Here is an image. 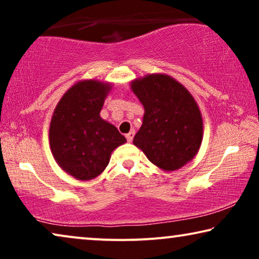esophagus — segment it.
<instances>
[{"label": "esophagus", "mask_w": 259, "mask_h": 259, "mask_svg": "<svg viewBox=\"0 0 259 259\" xmlns=\"http://www.w3.org/2000/svg\"><path fill=\"white\" fill-rule=\"evenodd\" d=\"M134 134H136V131H133V130L131 131L130 133H127V134H126V139H127V141H130V143H131V141L133 140Z\"/></svg>", "instance_id": "esophagus-1"}]
</instances>
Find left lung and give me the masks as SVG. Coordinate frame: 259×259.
<instances>
[{
    "mask_svg": "<svg viewBox=\"0 0 259 259\" xmlns=\"http://www.w3.org/2000/svg\"><path fill=\"white\" fill-rule=\"evenodd\" d=\"M144 106L133 144L162 171H176L196 157L203 140V116L192 94L167 74H147L131 82Z\"/></svg>",
    "mask_w": 259,
    "mask_h": 259,
    "instance_id": "obj_1",
    "label": "left lung"
}]
</instances>
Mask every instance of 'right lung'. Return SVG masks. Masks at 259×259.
Returning <instances> with one entry per match:
<instances>
[{"label":"right lung","instance_id":"add662e5","mask_svg":"<svg viewBox=\"0 0 259 259\" xmlns=\"http://www.w3.org/2000/svg\"><path fill=\"white\" fill-rule=\"evenodd\" d=\"M112 83L81 80L56 105L49 126L55 161L77 180H92L107 167L112 152L126 143L118 128L100 116Z\"/></svg>","mask_w":259,"mask_h":259}]
</instances>
